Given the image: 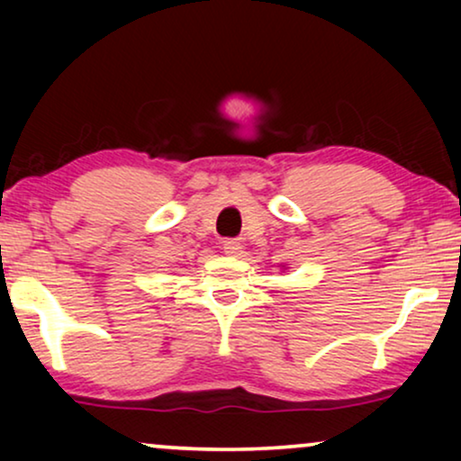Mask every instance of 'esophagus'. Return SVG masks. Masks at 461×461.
<instances>
[{
	"instance_id": "34e87169",
	"label": "esophagus",
	"mask_w": 461,
	"mask_h": 461,
	"mask_svg": "<svg viewBox=\"0 0 461 461\" xmlns=\"http://www.w3.org/2000/svg\"><path fill=\"white\" fill-rule=\"evenodd\" d=\"M224 254L241 256L243 254V243L237 241V239H229V241H224Z\"/></svg>"
}]
</instances>
